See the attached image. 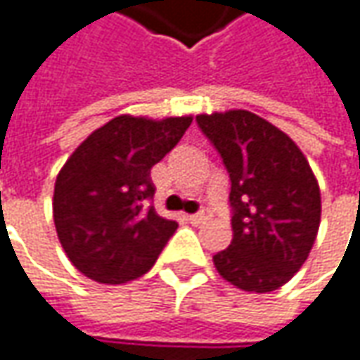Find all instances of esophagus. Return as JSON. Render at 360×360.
Instances as JSON below:
<instances>
[{
  "mask_svg": "<svg viewBox=\"0 0 360 360\" xmlns=\"http://www.w3.org/2000/svg\"><path fill=\"white\" fill-rule=\"evenodd\" d=\"M210 218H212V212H210V210H201V212H198V214H191V216H189V222L198 226V224L207 222Z\"/></svg>",
  "mask_w": 360,
  "mask_h": 360,
  "instance_id": "34e87169",
  "label": "esophagus"
}]
</instances>
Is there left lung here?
<instances>
[{
  "label": "left lung",
  "instance_id": "obj_1",
  "mask_svg": "<svg viewBox=\"0 0 360 360\" xmlns=\"http://www.w3.org/2000/svg\"><path fill=\"white\" fill-rule=\"evenodd\" d=\"M200 130L230 175L232 243L214 255L226 281L275 291L306 263L320 228V187L297 144L246 110L201 114Z\"/></svg>",
  "mask_w": 360,
  "mask_h": 360
}]
</instances>
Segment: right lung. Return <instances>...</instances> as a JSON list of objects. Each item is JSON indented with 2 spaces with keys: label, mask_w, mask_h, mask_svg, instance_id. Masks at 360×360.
Wrapping results in <instances>:
<instances>
[{
  "label": "right lung",
  "mask_w": 360,
  "mask_h": 360,
  "mask_svg": "<svg viewBox=\"0 0 360 360\" xmlns=\"http://www.w3.org/2000/svg\"><path fill=\"white\" fill-rule=\"evenodd\" d=\"M191 116H117L85 138L54 183L53 216L69 261L99 283L144 275L177 222L157 214L150 169L165 159Z\"/></svg>",
  "instance_id": "right-lung-1"
}]
</instances>
